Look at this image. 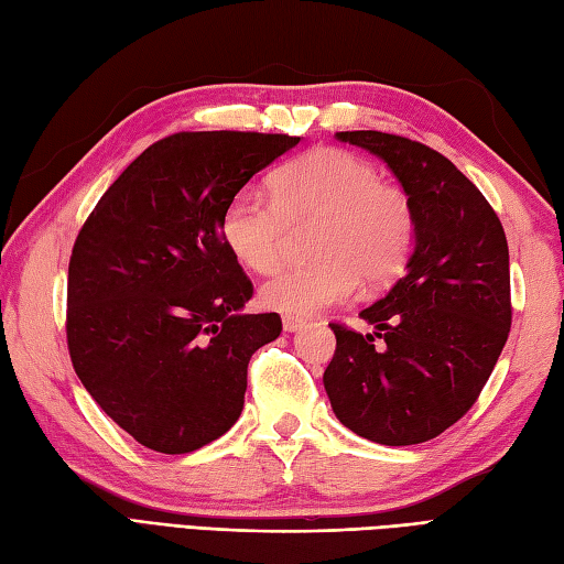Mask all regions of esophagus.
Masks as SVG:
<instances>
[{
    "instance_id": "obj_1",
    "label": "esophagus",
    "mask_w": 564,
    "mask_h": 564,
    "mask_svg": "<svg viewBox=\"0 0 564 564\" xmlns=\"http://www.w3.org/2000/svg\"><path fill=\"white\" fill-rule=\"evenodd\" d=\"M303 327H305V319L291 317V315L283 317V329H285V332H297V329H303Z\"/></svg>"
}]
</instances>
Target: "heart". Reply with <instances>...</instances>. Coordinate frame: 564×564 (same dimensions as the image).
<instances>
[{
    "instance_id": "b5f03b06",
    "label": "heart",
    "mask_w": 564,
    "mask_h": 564,
    "mask_svg": "<svg viewBox=\"0 0 564 564\" xmlns=\"http://www.w3.org/2000/svg\"><path fill=\"white\" fill-rule=\"evenodd\" d=\"M319 220L310 267L275 273L259 301L283 315H315L402 273L416 220L404 191L380 178L368 160L341 148H315L283 164L271 198L237 194L220 218L223 242L245 269L271 273L281 263L289 225Z\"/></svg>"
}]
</instances>
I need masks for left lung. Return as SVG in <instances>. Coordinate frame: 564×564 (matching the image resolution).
Listing matches in <instances>:
<instances>
[{
  "instance_id": "left-lung-1",
  "label": "left lung",
  "mask_w": 564,
  "mask_h": 564,
  "mask_svg": "<svg viewBox=\"0 0 564 564\" xmlns=\"http://www.w3.org/2000/svg\"><path fill=\"white\" fill-rule=\"evenodd\" d=\"M337 140L390 166L416 232L402 279L361 310L376 332L332 325L337 351L322 380L346 429L382 446H412L470 410L505 349L507 235L480 188L436 150L380 130H346Z\"/></svg>"
}]
</instances>
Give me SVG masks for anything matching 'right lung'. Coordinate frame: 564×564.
Returning a JSON list of instances; mask_svg holds the SVG:
<instances>
[{
	"instance_id": "1",
	"label": "right lung",
	"mask_w": 564,
	"mask_h": 564,
	"mask_svg": "<svg viewBox=\"0 0 564 564\" xmlns=\"http://www.w3.org/2000/svg\"><path fill=\"white\" fill-rule=\"evenodd\" d=\"M301 138L206 130L154 142L77 235L67 346L82 386L158 453L220 438L245 406L249 358L281 317L247 315L254 293L223 242L239 188Z\"/></svg>"
}]
</instances>
